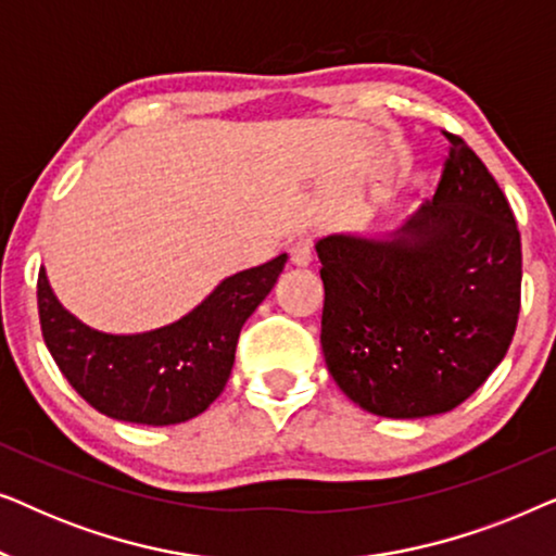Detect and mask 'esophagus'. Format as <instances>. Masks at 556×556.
Wrapping results in <instances>:
<instances>
[{
    "label": "esophagus",
    "instance_id": "obj_1",
    "mask_svg": "<svg viewBox=\"0 0 556 556\" xmlns=\"http://www.w3.org/2000/svg\"><path fill=\"white\" fill-rule=\"evenodd\" d=\"M314 261V242L311 238H299L291 245V263L295 268H306Z\"/></svg>",
    "mask_w": 556,
    "mask_h": 556
}]
</instances>
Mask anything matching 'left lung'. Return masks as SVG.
<instances>
[{
	"instance_id": "8db88e82",
	"label": "left lung",
	"mask_w": 556,
	"mask_h": 556,
	"mask_svg": "<svg viewBox=\"0 0 556 556\" xmlns=\"http://www.w3.org/2000/svg\"><path fill=\"white\" fill-rule=\"evenodd\" d=\"M435 197L397 230L316 242L321 349L354 405L392 420L443 415L498 367L521 306V235L504 192L458 136Z\"/></svg>"
}]
</instances>
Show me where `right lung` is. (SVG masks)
<instances>
[{
  "instance_id": "right-lung-1",
  "label": "right lung",
  "mask_w": 556,
  "mask_h": 556,
  "mask_svg": "<svg viewBox=\"0 0 556 556\" xmlns=\"http://www.w3.org/2000/svg\"><path fill=\"white\" fill-rule=\"evenodd\" d=\"M288 255L235 273L177 321L141 333L83 324L37 278L45 344L73 390L121 422L177 425L202 415L225 390L242 324L273 291Z\"/></svg>"
}]
</instances>
